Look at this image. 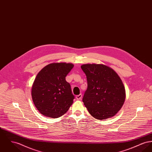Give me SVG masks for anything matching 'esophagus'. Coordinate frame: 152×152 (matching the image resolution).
<instances>
[{
	"label": "esophagus",
	"mask_w": 152,
	"mask_h": 152,
	"mask_svg": "<svg viewBox=\"0 0 152 152\" xmlns=\"http://www.w3.org/2000/svg\"><path fill=\"white\" fill-rule=\"evenodd\" d=\"M76 99H77V100H81V99H82V94H79V95H77V96H76Z\"/></svg>",
	"instance_id": "1"
}]
</instances>
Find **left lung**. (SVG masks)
I'll return each mask as SVG.
<instances>
[{
    "label": "left lung",
    "mask_w": 152,
    "mask_h": 152,
    "mask_svg": "<svg viewBox=\"0 0 152 152\" xmlns=\"http://www.w3.org/2000/svg\"><path fill=\"white\" fill-rule=\"evenodd\" d=\"M81 67L88 82L82 101L90 114L98 120L115 116L126 99L119 76L111 67L101 64H85Z\"/></svg>",
    "instance_id": "left-lung-1"
}]
</instances>
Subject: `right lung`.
Segmentation results:
<instances>
[{
    "instance_id": "obj_1",
    "label": "right lung",
    "mask_w": 152,
    "mask_h": 152,
    "mask_svg": "<svg viewBox=\"0 0 152 152\" xmlns=\"http://www.w3.org/2000/svg\"><path fill=\"white\" fill-rule=\"evenodd\" d=\"M74 64L53 63L45 66L37 75L31 88L34 104L43 115L58 118L67 111L74 96L66 77Z\"/></svg>"
}]
</instances>
